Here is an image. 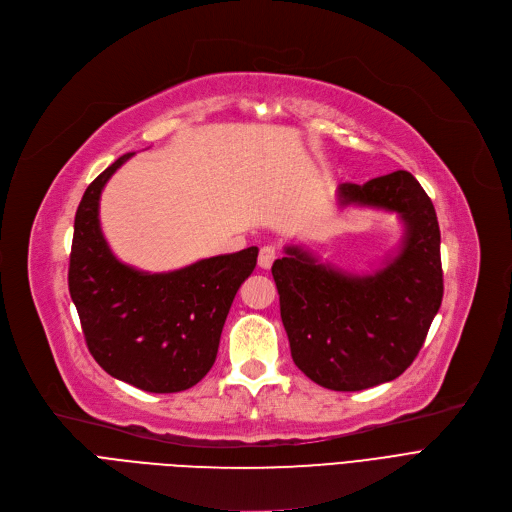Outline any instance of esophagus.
Listing matches in <instances>:
<instances>
[{"label":"esophagus","instance_id":"34e87169","mask_svg":"<svg viewBox=\"0 0 512 512\" xmlns=\"http://www.w3.org/2000/svg\"><path fill=\"white\" fill-rule=\"evenodd\" d=\"M274 259H276V247H272V245L261 247V251H259V267H261V270H270Z\"/></svg>","mask_w":512,"mask_h":512}]
</instances>
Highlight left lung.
Returning a JSON list of instances; mask_svg holds the SVG:
<instances>
[{
	"mask_svg": "<svg viewBox=\"0 0 512 512\" xmlns=\"http://www.w3.org/2000/svg\"><path fill=\"white\" fill-rule=\"evenodd\" d=\"M338 203L398 213V253L355 276L286 247L272 276L294 365L328 390L357 392L392 382L419 355L444 294L440 226L432 199L405 170L344 182Z\"/></svg>",
	"mask_w": 512,
	"mask_h": 512,
	"instance_id": "1",
	"label": "left lung"
}]
</instances>
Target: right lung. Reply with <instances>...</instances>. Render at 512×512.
I'll list each match as a JSON object with an SVG mask.
<instances>
[{
  "label": "right lung",
  "instance_id": "1",
  "mask_svg": "<svg viewBox=\"0 0 512 512\" xmlns=\"http://www.w3.org/2000/svg\"><path fill=\"white\" fill-rule=\"evenodd\" d=\"M132 157L103 170L80 199L68 288L93 359L145 392L193 388L211 369L236 290L257 265V247L201 259L182 270L147 274L124 265L99 226L105 182Z\"/></svg>",
  "mask_w": 512,
  "mask_h": 512
}]
</instances>
